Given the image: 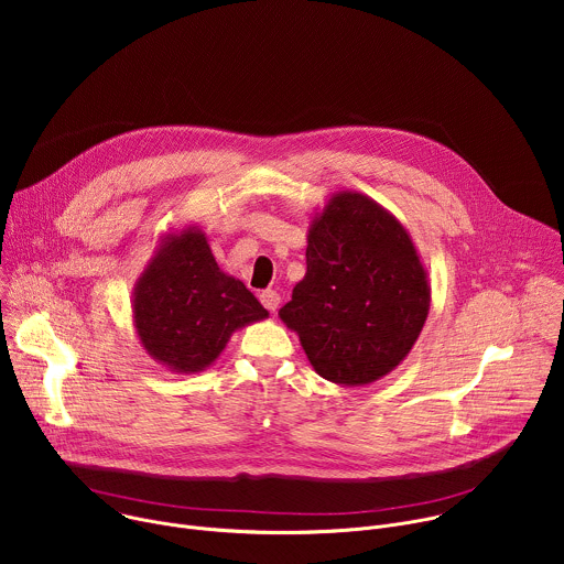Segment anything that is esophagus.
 I'll return each mask as SVG.
<instances>
[{
  "label": "esophagus",
  "instance_id": "1",
  "mask_svg": "<svg viewBox=\"0 0 564 564\" xmlns=\"http://www.w3.org/2000/svg\"><path fill=\"white\" fill-rule=\"evenodd\" d=\"M261 303L270 310V312H276L279 303H281V294L276 290H265L261 292Z\"/></svg>",
  "mask_w": 564,
  "mask_h": 564
}]
</instances>
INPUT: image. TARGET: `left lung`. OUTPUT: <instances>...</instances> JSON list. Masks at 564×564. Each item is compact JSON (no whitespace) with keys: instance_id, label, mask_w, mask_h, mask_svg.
<instances>
[{"instance_id":"1","label":"left lung","mask_w":564,"mask_h":564,"mask_svg":"<svg viewBox=\"0 0 564 564\" xmlns=\"http://www.w3.org/2000/svg\"><path fill=\"white\" fill-rule=\"evenodd\" d=\"M307 272L279 310L307 361L339 386H368L409 357L431 310V281L409 229L361 192L314 212Z\"/></svg>"}]
</instances>
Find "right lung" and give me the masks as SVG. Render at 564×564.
<instances>
[{"mask_svg": "<svg viewBox=\"0 0 564 564\" xmlns=\"http://www.w3.org/2000/svg\"><path fill=\"white\" fill-rule=\"evenodd\" d=\"M270 312L238 281L225 274L200 225L170 229L131 292V318L147 355L178 375L209 368L229 337Z\"/></svg>", "mask_w": 564, "mask_h": 564, "instance_id": "add662e5", "label": "right lung"}]
</instances>
